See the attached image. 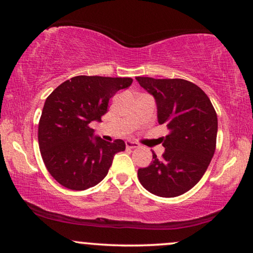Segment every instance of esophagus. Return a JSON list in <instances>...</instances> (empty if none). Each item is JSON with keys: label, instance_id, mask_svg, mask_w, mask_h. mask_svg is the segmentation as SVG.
Listing matches in <instances>:
<instances>
[{"label": "esophagus", "instance_id": "esophagus-1", "mask_svg": "<svg viewBox=\"0 0 253 253\" xmlns=\"http://www.w3.org/2000/svg\"><path fill=\"white\" fill-rule=\"evenodd\" d=\"M126 145L127 148H137L139 147V144L137 143V141H132V140H126Z\"/></svg>", "mask_w": 253, "mask_h": 253}]
</instances>
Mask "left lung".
Here are the masks:
<instances>
[{"label": "left lung", "mask_w": 253, "mask_h": 253, "mask_svg": "<svg viewBox=\"0 0 253 253\" xmlns=\"http://www.w3.org/2000/svg\"><path fill=\"white\" fill-rule=\"evenodd\" d=\"M157 102L158 122L166 124L165 153L146 168L138 169V178L147 191L159 197L181 196L205 174L215 152L217 116L202 88L184 79L137 77Z\"/></svg>", "instance_id": "1"}]
</instances>
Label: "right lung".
Instances as JSON below:
<instances>
[{
	"label": "right lung",
	"instance_id": "add662e5",
	"mask_svg": "<svg viewBox=\"0 0 253 253\" xmlns=\"http://www.w3.org/2000/svg\"><path fill=\"white\" fill-rule=\"evenodd\" d=\"M132 78L77 76L57 86L44 101L38 140L49 174L61 185L82 191L92 188L108 174L114 155L126 143H113L94 136L93 121L101 122L109 99L127 88Z\"/></svg>",
	"mask_w": 253,
	"mask_h": 253
}]
</instances>
